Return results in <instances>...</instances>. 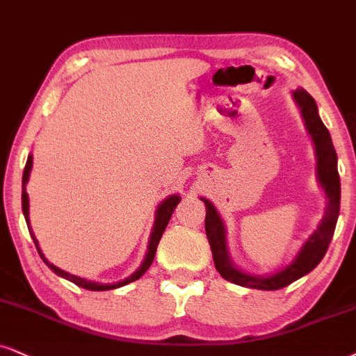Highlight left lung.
Instances as JSON below:
<instances>
[{
  "instance_id": "left-lung-1",
  "label": "left lung",
  "mask_w": 356,
  "mask_h": 356,
  "mask_svg": "<svg viewBox=\"0 0 356 356\" xmlns=\"http://www.w3.org/2000/svg\"><path fill=\"white\" fill-rule=\"evenodd\" d=\"M292 97L296 100L297 107L300 108L302 118H304L305 129L309 131L315 147V156H317V179L325 191L327 208L322 221L317 226L309 239L302 244L300 251L293 257L291 264L280 267L279 270L270 272L266 275L251 274V272L241 270L232 262L227 251L226 243V226L222 218L219 216L213 203L209 200L201 198L206 206L204 229L208 236L209 245L214 259L216 270L221 274L222 279L229 280L232 284H238L241 287L259 289V291H277L285 285L292 284L293 280L304 277L310 270H314L325 256L328 244H330L333 231H335L337 219L340 213V177L337 170V152L333 148L332 137L328 134L327 127L320 120L318 108L312 95L305 89H296L292 92Z\"/></svg>"
}]
</instances>
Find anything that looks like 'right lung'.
I'll return each instance as SVG.
<instances>
[{
	"label": "right lung",
	"mask_w": 356,
	"mask_h": 356,
	"mask_svg": "<svg viewBox=\"0 0 356 356\" xmlns=\"http://www.w3.org/2000/svg\"><path fill=\"white\" fill-rule=\"evenodd\" d=\"M31 168H33V153H29V155H28V161H26V166H24V171H23V195H21V203H23V214L26 218V222H28V229L31 232V238H33L34 244H36L38 252H39V256L42 257L44 264L49 267L52 272H56L59 277L71 280V282H74L82 289H87V291H112V289H118V287H122V285H127V284L134 282V280L142 277L145 272L148 270V267L152 266L153 257H155V252H156V248H158V243H160L161 236H163L166 226H168V221H170L171 214H173V211H175V208H177V204L179 203V201H181V198H179L178 195L166 196V198L161 201L160 204H158V208L155 211V222H153V227H152V232H150V239H148L147 254H145L143 262L140 264L138 269L135 270L134 274H130L127 279L118 280V282H112V284L94 282V280H87L84 277H77V275L69 274V272H65L63 269H59V267H56L54 264H51V262L47 261L46 257H44L41 249H39V243H38L36 236H34V232H33V229H31V225H29V196H28V191H26V185H28V181H29Z\"/></svg>",
	"instance_id": "right-lung-1"
}]
</instances>
